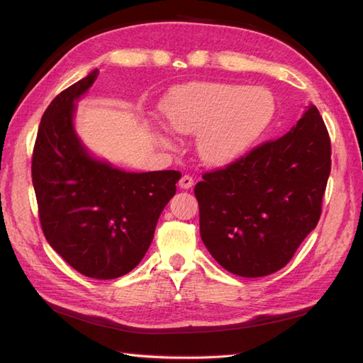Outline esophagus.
<instances>
[{
    "instance_id": "esophagus-1",
    "label": "esophagus",
    "mask_w": 363,
    "mask_h": 363,
    "mask_svg": "<svg viewBox=\"0 0 363 363\" xmlns=\"http://www.w3.org/2000/svg\"><path fill=\"white\" fill-rule=\"evenodd\" d=\"M194 184H195V179L190 174H184L181 177V181H179L181 189H190L191 186H194Z\"/></svg>"
}]
</instances>
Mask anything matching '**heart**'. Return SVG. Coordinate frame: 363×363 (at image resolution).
Instances as JSON below:
<instances>
[{
  "label": "heart",
  "mask_w": 363,
  "mask_h": 363,
  "mask_svg": "<svg viewBox=\"0 0 363 363\" xmlns=\"http://www.w3.org/2000/svg\"><path fill=\"white\" fill-rule=\"evenodd\" d=\"M273 111V95L267 89L221 82L177 89L164 106L176 133H199V152L212 164H225L248 150L264 133Z\"/></svg>",
  "instance_id": "obj_1"
}]
</instances>
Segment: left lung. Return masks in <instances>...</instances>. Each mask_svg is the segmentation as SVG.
<instances>
[{
  "label": "left lung",
  "instance_id": "left-lung-1",
  "mask_svg": "<svg viewBox=\"0 0 363 363\" xmlns=\"http://www.w3.org/2000/svg\"><path fill=\"white\" fill-rule=\"evenodd\" d=\"M330 173V138L311 106L287 134L267 140L195 186L199 234L237 276L284 268L315 229Z\"/></svg>",
  "mask_w": 363,
  "mask_h": 363
}]
</instances>
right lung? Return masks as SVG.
Here are the masks:
<instances>
[{"label":"right lung","mask_w":363,"mask_h":363,"mask_svg":"<svg viewBox=\"0 0 363 363\" xmlns=\"http://www.w3.org/2000/svg\"><path fill=\"white\" fill-rule=\"evenodd\" d=\"M96 74L74 82L46 107L30 172L38 220L51 248L84 276L115 279L148 251L181 173H126L89 156L74 134L73 112Z\"/></svg>","instance_id":"obj_1"}]
</instances>
